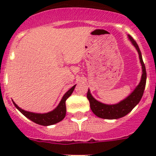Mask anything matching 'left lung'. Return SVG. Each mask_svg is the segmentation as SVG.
<instances>
[{"mask_svg": "<svg viewBox=\"0 0 156 156\" xmlns=\"http://www.w3.org/2000/svg\"><path fill=\"white\" fill-rule=\"evenodd\" d=\"M132 45L136 48L139 54L140 62L142 66V75L138 85L124 100L115 104H106L96 100L91 94L90 90L88 89L87 97L90 102V106L94 115L99 118L104 119H118L124 117L128 114L140 101L144 94L146 82V72L144 62L143 61L142 54L136 42L130 35H127Z\"/></svg>", "mask_w": 156, "mask_h": 156, "instance_id": "8db88e82", "label": "left lung"}]
</instances>
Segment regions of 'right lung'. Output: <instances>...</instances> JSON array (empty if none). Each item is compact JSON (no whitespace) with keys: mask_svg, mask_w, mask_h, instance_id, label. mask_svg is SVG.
I'll return each mask as SVG.
<instances>
[{"mask_svg":"<svg viewBox=\"0 0 156 156\" xmlns=\"http://www.w3.org/2000/svg\"><path fill=\"white\" fill-rule=\"evenodd\" d=\"M75 85L73 87H71L70 89L66 93L63 95V97L61 99L60 102L58 104V106L52 111L48 112L46 113H35V112H31L26 111L24 109H22L21 108L19 107L15 102L12 100L14 106L23 115H24L27 119H30L34 123L37 124V125H43V126H49V125H55V124L58 123V122H61L62 119L65 118L66 113V101L67 99L72 95V92L74 91Z\"/></svg>","mask_w":156,"mask_h":156,"instance_id":"add662e5","label":"right lung"}]
</instances>
